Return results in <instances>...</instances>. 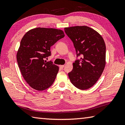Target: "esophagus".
<instances>
[{"label":"esophagus","mask_w":125,"mask_h":125,"mask_svg":"<svg viewBox=\"0 0 125 125\" xmlns=\"http://www.w3.org/2000/svg\"><path fill=\"white\" fill-rule=\"evenodd\" d=\"M60 67L61 69H63V68L64 67V65H60Z\"/></svg>","instance_id":"obj_1"}]
</instances>
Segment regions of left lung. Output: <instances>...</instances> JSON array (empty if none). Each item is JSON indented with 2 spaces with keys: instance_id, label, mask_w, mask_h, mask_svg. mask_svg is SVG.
I'll return each instance as SVG.
<instances>
[{
  "instance_id": "1",
  "label": "left lung",
  "mask_w": 125,
  "mask_h": 125,
  "mask_svg": "<svg viewBox=\"0 0 125 125\" xmlns=\"http://www.w3.org/2000/svg\"><path fill=\"white\" fill-rule=\"evenodd\" d=\"M73 41L77 57L73 70L68 73L74 86L82 90L94 86L102 75L106 64V46L102 36L87 26H74L64 28Z\"/></svg>"
}]
</instances>
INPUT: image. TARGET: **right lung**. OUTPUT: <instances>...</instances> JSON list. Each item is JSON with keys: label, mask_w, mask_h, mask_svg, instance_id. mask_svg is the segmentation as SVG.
<instances>
[{"label": "right lung", "mask_w": 125, "mask_h": 125, "mask_svg": "<svg viewBox=\"0 0 125 125\" xmlns=\"http://www.w3.org/2000/svg\"><path fill=\"white\" fill-rule=\"evenodd\" d=\"M64 36L61 30L38 27L23 36L17 60L23 78L33 89L43 91L54 83L59 68L44 59L51 55V46Z\"/></svg>", "instance_id": "1"}]
</instances>
